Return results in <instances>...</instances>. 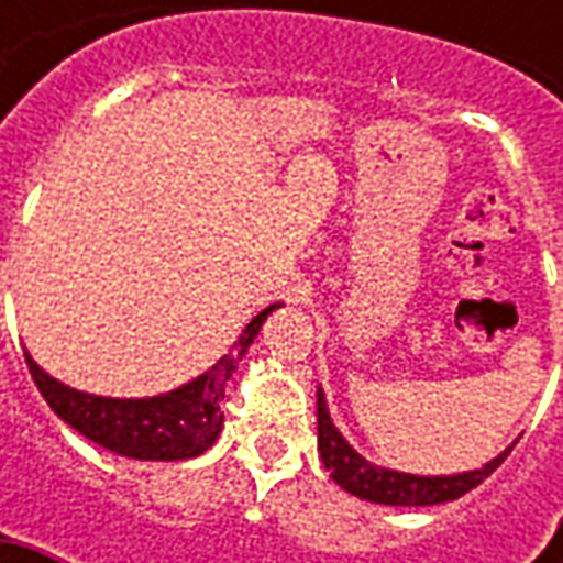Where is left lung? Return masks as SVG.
I'll use <instances>...</instances> for the list:
<instances>
[{
  "instance_id": "8db88e82",
  "label": "left lung",
  "mask_w": 563,
  "mask_h": 563,
  "mask_svg": "<svg viewBox=\"0 0 563 563\" xmlns=\"http://www.w3.org/2000/svg\"><path fill=\"white\" fill-rule=\"evenodd\" d=\"M316 426H319V457H322V464L332 473L338 486L363 498V501L391 505V508H426V505L454 501V498L466 495L470 488L479 486L483 479H488L498 466L505 464V457L514 448V444L505 448L495 461L483 464V470L454 473V476H413V473L385 470V466L369 464L366 457H360L329 417L322 388L316 391Z\"/></svg>"
}]
</instances>
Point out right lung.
<instances>
[{
  "mask_svg": "<svg viewBox=\"0 0 563 563\" xmlns=\"http://www.w3.org/2000/svg\"><path fill=\"white\" fill-rule=\"evenodd\" d=\"M275 307L278 303L253 316L247 329L234 341V347L212 369L156 398L87 395L43 373L27 351H24V360L40 395L84 439L102 444L121 457H134V461H187V457L203 454L206 448H212V442L219 439L222 420H225L219 404L225 398L228 378L234 376L238 363L247 354L253 338L260 335L266 316Z\"/></svg>",
  "mask_w": 563,
  "mask_h": 563,
  "instance_id": "right-lung-1",
  "label": "right lung"
}]
</instances>
